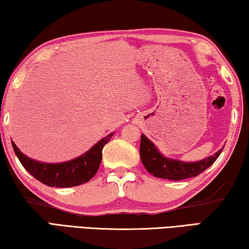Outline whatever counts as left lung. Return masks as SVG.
I'll return each mask as SVG.
<instances>
[{"label": "left lung", "instance_id": "obj_1", "mask_svg": "<svg viewBox=\"0 0 249 249\" xmlns=\"http://www.w3.org/2000/svg\"><path fill=\"white\" fill-rule=\"evenodd\" d=\"M224 148V147H223ZM223 149L216 151L203 160L196 162H184L180 160L165 157L159 153L157 147L144 134L141 137V159L147 171L157 178L179 181L199 176L201 172L212 166Z\"/></svg>", "mask_w": 249, "mask_h": 249}]
</instances>
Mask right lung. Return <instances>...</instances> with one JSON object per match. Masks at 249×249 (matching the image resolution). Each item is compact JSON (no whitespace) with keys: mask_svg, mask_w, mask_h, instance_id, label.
Here are the masks:
<instances>
[{"mask_svg":"<svg viewBox=\"0 0 249 249\" xmlns=\"http://www.w3.org/2000/svg\"><path fill=\"white\" fill-rule=\"evenodd\" d=\"M112 136L113 133L102 138L80 157L60 163L37 161L25 156L14 142H12V146L20 163L34 178L48 187L70 188L86 183L93 178L102 160L103 147L107 144Z\"/></svg>","mask_w":249,"mask_h":249,"instance_id":"obj_1","label":"right lung"}]
</instances>
